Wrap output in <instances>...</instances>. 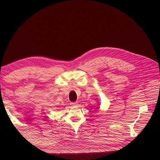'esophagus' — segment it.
Segmentation results:
<instances>
[{
	"mask_svg": "<svg viewBox=\"0 0 160 160\" xmlns=\"http://www.w3.org/2000/svg\"><path fill=\"white\" fill-rule=\"evenodd\" d=\"M71 106H73V107H77L78 105V103L77 102H76L71 103Z\"/></svg>",
	"mask_w": 160,
	"mask_h": 160,
	"instance_id": "esophagus-1",
	"label": "esophagus"
}]
</instances>
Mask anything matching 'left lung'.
I'll return each mask as SVG.
<instances>
[{
  "label": "left lung",
  "instance_id": "1",
  "mask_svg": "<svg viewBox=\"0 0 160 160\" xmlns=\"http://www.w3.org/2000/svg\"><path fill=\"white\" fill-rule=\"evenodd\" d=\"M99 108H100V107H99Z\"/></svg>",
  "mask_w": 160,
  "mask_h": 160
}]
</instances>
